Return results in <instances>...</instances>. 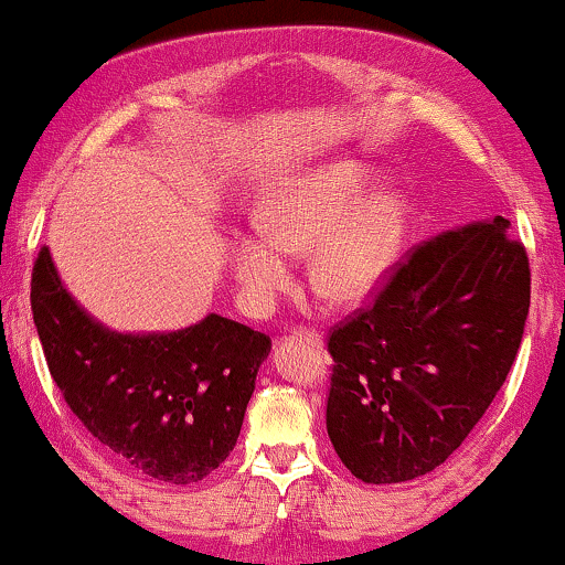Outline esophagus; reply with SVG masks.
<instances>
[{"label":"esophagus","instance_id":"1","mask_svg":"<svg viewBox=\"0 0 565 565\" xmlns=\"http://www.w3.org/2000/svg\"><path fill=\"white\" fill-rule=\"evenodd\" d=\"M292 337H296V340H300V342H309V345H313V348H321L324 345V340H321V334L317 332V329H309V327H296L290 332Z\"/></svg>","mask_w":565,"mask_h":565}]
</instances>
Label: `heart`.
I'll return each mask as SVG.
<instances>
[{
    "mask_svg": "<svg viewBox=\"0 0 565 565\" xmlns=\"http://www.w3.org/2000/svg\"><path fill=\"white\" fill-rule=\"evenodd\" d=\"M355 166H327L282 181L265 196L262 236L231 246L233 275L254 311L269 309L290 282L285 254H311V288L332 306H358L386 282L407 236V202L397 192L363 201Z\"/></svg>",
    "mask_w": 565,
    "mask_h": 565,
    "instance_id": "b5f03b06",
    "label": "heart"
}]
</instances>
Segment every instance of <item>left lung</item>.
Wrapping results in <instances>:
<instances>
[{
    "instance_id": "obj_1",
    "label": "left lung",
    "mask_w": 565,
    "mask_h": 565,
    "mask_svg": "<svg viewBox=\"0 0 565 565\" xmlns=\"http://www.w3.org/2000/svg\"><path fill=\"white\" fill-rule=\"evenodd\" d=\"M507 228L498 215L413 246L329 329L327 434L358 480L436 470L507 381L530 313V259Z\"/></svg>"
}]
</instances>
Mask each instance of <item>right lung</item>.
Wrapping results in <instances>:
<instances>
[{"mask_svg":"<svg viewBox=\"0 0 565 565\" xmlns=\"http://www.w3.org/2000/svg\"><path fill=\"white\" fill-rule=\"evenodd\" d=\"M31 309L51 379L79 423L137 472L173 486L207 478L236 446L269 337L210 313L168 334H119L58 280L46 246Z\"/></svg>","mask_w":565,"mask_h":565,"instance_id":"add662e5","label":"right lung"}]
</instances>
